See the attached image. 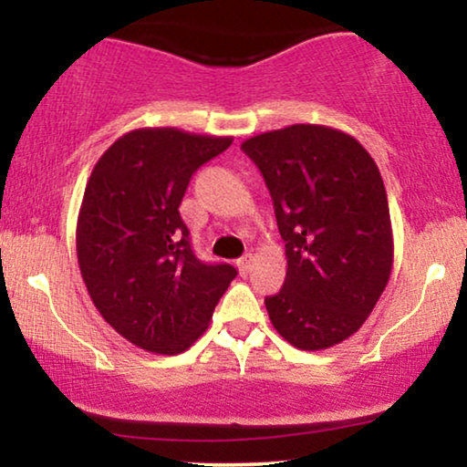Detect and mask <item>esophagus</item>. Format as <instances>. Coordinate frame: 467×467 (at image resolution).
<instances>
[{"label": "esophagus", "mask_w": 467, "mask_h": 467, "mask_svg": "<svg viewBox=\"0 0 467 467\" xmlns=\"http://www.w3.org/2000/svg\"><path fill=\"white\" fill-rule=\"evenodd\" d=\"M251 264H253V257H251V254H244V257H240L238 261H235V265H238L240 276H246V274L251 272Z\"/></svg>", "instance_id": "1"}]
</instances>
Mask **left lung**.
<instances>
[{
  "label": "left lung",
  "mask_w": 467,
  "mask_h": 467,
  "mask_svg": "<svg viewBox=\"0 0 467 467\" xmlns=\"http://www.w3.org/2000/svg\"><path fill=\"white\" fill-rule=\"evenodd\" d=\"M270 189L286 278L265 297L274 329L302 350L340 344L366 323L393 267L379 165L353 136L289 125L242 142Z\"/></svg>",
  "instance_id": "obj_1"
}]
</instances>
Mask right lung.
<instances>
[{"label": "right lung", "instance_id": "obj_1", "mask_svg": "<svg viewBox=\"0 0 467 467\" xmlns=\"http://www.w3.org/2000/svg\"><path fill=\"white\" fill-rule=\"evenodd\" d=\"M232 142L144 127L119 138L88 176L76 225L82 280L106 323L150 353L187 350L238 274L195 257L178 210L195 170Z\"/></svg>", "mask_w": 467, "mask_h": 467}]
</instances>
